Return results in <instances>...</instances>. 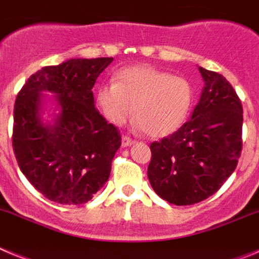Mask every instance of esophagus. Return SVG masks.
<instances>
[{"mask_svg":"<svg viewBox=\"0 0 259 259\" xmlns=\"http://www.w3.org/2000/svg\"><path fill=\"white\" fill-rule=\"evenodd\" d=\"M132 144H135V141L132 140L130 136H123L122 137V146H131Z\"/></svg>","mask_w":259,"mask_h":259,"instance_id":"obj_1","label":"esophagus"}]
</instances>
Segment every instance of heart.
<instances>
[{"label": "heart", "instance_id": "1", "mask_svg": "<svg viewBox=\"0 0 259 259\" xmlns=\"http://www.w3.org/2000/svg\"><path fill=\"white\" fill-rule=\"evenodd\" d=\"M194 101L196 87L188 77L150 66L122 68L115 83L106 81L96 89L97 106L111 124H124L135 111L137 127L155 139L178 131Z\"/></svg>", "mask_w": 259, "mask_h": 259}]
</instances>
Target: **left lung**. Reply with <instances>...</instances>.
I'll list each match as a JSON object with an SVG mask.
<instances>
[{
    "label": "left lung",
    "mask_w": 259,
    "mask_h": 259,
    "mask_svg": "<svg viewBox=\"0 0 259 259\" xmlns=\"http://www.w3.org/2000/svg\"><path fill=\"white\" fill-rule=\"evenodd\" d=\"M198 70L205 87L191 119L150 144V185L178 206L198 203L218 192L236 168L242 149L239 96L223 75Z\"/></svg>",
    "instance_id": "1"
}]
</instances>
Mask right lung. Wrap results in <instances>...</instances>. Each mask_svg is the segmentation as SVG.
Segmentation results:
<instances>
[{"mask_svg": "<svg viewBox=\"0 0 259 259\" xmlns=\"http://www.w3.org/2000/svg\"><path fill=\"white\" fill-rule=\"evenodd\" d=\"M113 58L70 59L31 75L15 100L13 149L41 194L62 205L88 202L105 185L122 136L98 113L92 89ZM42 92L56 93L61 113L40 120Z\"/></svg>", "mask_w": 259, "mask_h": 259, "instance_id": "add662e5", "label": "right lung"}]
</instances>
